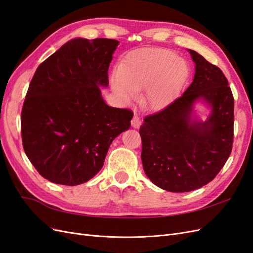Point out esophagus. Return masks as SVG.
<instances>
[{
    "mask_svg": "<svg viewBox=\"0 0 253 253\" xmlns=\"http://www.w3.org/2000/svg\"><path fill=\"white\" fill-rule=\"evenodd\" d=\"M132 126L135 128H138L140 126V117L137 114L134 115V117L132 119Z\"/></svg>",
    "mask_w": 253,
    "mask_h": 253,
    "instance_id": "34e87169",
    "label": "esophagus"
}]
</instances>
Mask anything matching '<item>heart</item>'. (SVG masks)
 Segmentation results:
<instances>
[{"instance_id": "b5f03b06", "label": "heart", "mask_w": 253, "mask_h": 253, "mask_svg": "<svg viewBox=\"0 0 253 253\" xmlns=\"http://www.w3.org/2000/svg\"><path fill=\"white\" fill-rule=\"evenodd\" d=\"M188 75L186 64L175 52L165 48L132 51L125 58L112 80L114 90L125 100L147 87L153 106H164L178 93Z\"/></svg>"}]
</instances>
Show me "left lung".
I'll return each instance as SVG.
<instances>
[{
    "label": "left lung",
    "instance_id": "left-lung-1",
    "mask_svg": "<svg viewBox=\"0 0 253 253\" xmlns=\"http://www.w3.org/2000/svg\"><path fill=\"white\" fill-rule=\"evenodd\" d=\"M195 63L192 83L140 126L143 170L157 187L189 192L207 185L221 170L233 144L234 98L224 73L189 49ZM203 98L212 108L207 122H192L193 103Z\"/></svg>",
    "mask_w": 253,
    "mask_h": 253
}]
</instances>
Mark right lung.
<instances>
[{"label":"right lung","instance_id":"add662e5","mask_svg":"<svg viewBox=\"0 0 253 253\" xmlns=\"http://www.w3.org/2000/svg\"><path fill=\"white\" fill-rule=\"evenodd\" d=\"M119 42L78 38L38 66L21 113L25 154L45 179L86 182L101 170L112 141L131 126L133 112L104 102L109 66Z\"/></svg>","mask_w":253,"mask_h":253}]
</instances>
